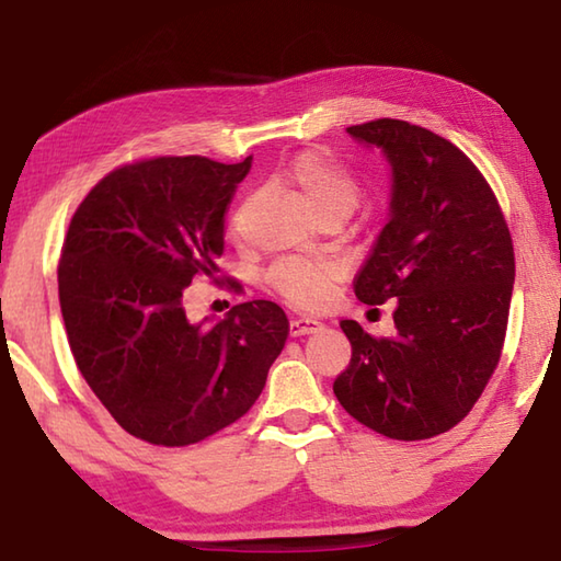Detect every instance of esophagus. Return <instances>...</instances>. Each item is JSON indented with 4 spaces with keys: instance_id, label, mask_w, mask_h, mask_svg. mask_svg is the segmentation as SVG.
<instances>
[{
    "instance_id": "esophagus-1",
    "label": "esophagus",
    "mask_w": 561,
    "mask_h": 561,
    "mask_svg": "<svg viewBox=\"0 0 561 561\" xmlns=\"http://www.w3.org/2000/svg\"><path fill=\"white\" fill-rule=\"evenodd\" d=\"M321 329V321L311 319V317H297L289 321V334L291 336H304V334H314V331Z\"/></svg>"
}]
</instances>
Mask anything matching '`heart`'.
<instances>
[{"mask_svg":"<svg viewBox=\"0 0 561 561\" xmlns=\"http://www.w3.org/2000/svg\"><path fill=\"white\" fill-rule=\"evenodd\" d=\"M287 175L317 215L327 210H344L351 215L358 205V183L327 150H301L291 158ZM336 279L339 267L329 260L287 257L274 264L270 272L274 289L304 309L324 307L334 294Z\"/></svg>","mask_w":561,"mask_h":561,"instance_id":"heart-1","label":"heart"}]
</instances>
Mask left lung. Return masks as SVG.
Wrapping results in <instances>:
<instances>
[{
  "instance_id": "8db88e82",
  "label": "left lung",
  "mask_w": 561,
  "mask_h": 561,
  "mask_svg": "<svg viewBox=\"0 0 561 561\" xmlns=\"http://www.w3.org/2000/svg\"><path fill=\"white\" fill-rule=\"evenodd\" d=\"M391 168L388 222L354 282L358 301L396 299L388 339L344 319L351 364L339 403L396 440L450 431L485 391L505 344L515 250L485 178L450 140L405 121L351 126Z\"/></svg>"
}]
</instances>
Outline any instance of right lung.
Listing matches in <instances>:
<instances>
[{"label":"right lung","mask_w":561,"mask_h":561,"mask_svg":"<svg viewBox=\"0 0 561 561\" xmlns=\"http://www.w3.org/2000/svg\"><path fill=\"white\" fill-rule=\"evenodd\" d=\"M252 158H153L113 170L71 217L59 262L69 346L123 431L180 448L250 411L289 321L274 301L185 317L195 277H217L225 217Z\"/></svg>","instance_id":"add662e5"}]
</instances>
